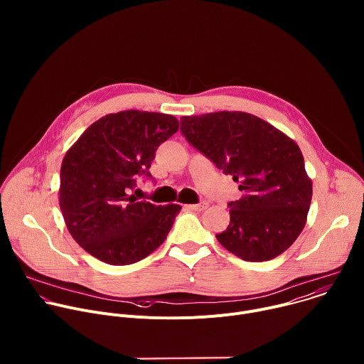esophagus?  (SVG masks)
I'll use <instances>...</instances> for the list:
<instances>
[{
    "label": "esophagus",
    "mask_w": 364,
    "mask_h": 364,
    "mask_svg": "<svg viewBox=\"0 0 364 364\" xmlns=\"http://www.w3.org/2000/svg\"><path fill=\"white\" fill-rule=\"evenodd\" d=\"M209 205V203L207 201H201V203H198V204H190V205H186L188 210H194V212H201V210H204L205 207Z\"/></svg>",
    "instance_id": "esophagus-1"
}]
</instances>
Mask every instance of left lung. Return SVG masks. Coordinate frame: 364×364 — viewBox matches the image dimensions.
Wrapping results in <instances>:
<instances>
[{
	"label": "left lung",
	"mask_w": 364,
	"mask_h": 364,
	"mask_svg": "<svg viewBox=\"0 0 364 364\" xmlns=\"http://www.w3.org/2000/svg\"><path fill=\"white\" fill-rule=\"evenodd\" d=\"M180 131L243 191L228 203L230 223L216 235L220 245L246 262L284 253L302 232L313 197L299 146L246 112L183 117Z\"/></svg>",
	"instance_id": "obj_1"
}]
</instances>
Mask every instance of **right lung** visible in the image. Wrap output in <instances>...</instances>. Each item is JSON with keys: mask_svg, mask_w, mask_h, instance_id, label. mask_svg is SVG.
<instances>
[{"mask_svg": "<svg viewBox=\"0 0 364 364\" xmlns=\"http://www.w3.org/2000/svg\"><path fill=\"white\" fill-rule=\"evenodd\" d=\"M177 129L173 115L111 114L93 122L65 155L60 210L72 237L99 261L131 265L167 239L181 205L138 201L131 193L139 177L152 180L155 151Z\"/></svg>", "mask_w": 364, "mask_h": 364, "instance_id": "right-lung-1", "label": "right lung"}]
</instances>
